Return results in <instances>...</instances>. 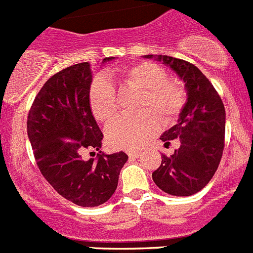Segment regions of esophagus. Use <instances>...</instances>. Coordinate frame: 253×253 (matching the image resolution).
Masks as SVG:
<instances>
[{
	"label": "esophagus",
	"instance_id": "esophagus-1",
	"mask_svg": "<svg viewBox=\"0 0 253 253\" xmlns=\"http://www.w3.org/2000/svg\"><path fill=\"white\" fill-rule=\"evenodd\" d=\"M128 156H129V157H130V158H137V157H139V156H140V152H135V151L129 152Z\"/></svg>",
	"mask_w": 253,
	"mask_h": 253
}]
</instances>
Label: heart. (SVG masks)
<instances>
[{"mask_svg":"<svg viewBox=\"0 0 253 253\" xmlns=\"http://www.w3.org/2000/svg\"><path fill=\"white\" fill-rule=\"evenodd\" d=\"M123 87L139 91L135 116H118L106 126L109 146L115 149L137 151L157 134L160 122L169 125L180 116L187 100L184 84L167 77L166 69L152 62H139L115 72ZM87 101L93 118L107 122L118 110V100L113 84L104 77L91 81Z\"/></svg>","mask_w":253,"mask_h":253,"instance_id":"b5f03b06","label":"heart"}]
</instances>
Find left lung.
Returning a JSON list of instances; mask_svg holds the SVG:
<instances>
[{
  "mask_svg": "<svg viewBox=\"0 0 253 253\" xmlns=\"http://www.w3.org/2000/svg\"><path fill=\"white\" fill-rule=\"evenodd\" d=\"M157 59L184 80L187 102L177 124L161 137L166 146L178 139L180 148L172 156L162 154V163L152 178L169 195L190 196L207 186L218 169L224 151L225 109L211 82L198 67L169 55H158Z\"/></svg>",
  "mask_w": 253,
  "mask_h": 253,
  "instance_id": "1",
  "label": "left lung"
}]
</instances>
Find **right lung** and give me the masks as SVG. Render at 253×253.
<instances>
[{"mask_svg": "<svg viewBox=\"0 0 253 253\" xmlns=\"http://www.w3.org/2000/svg\"><path fill=\"white\" fill-rule=\"evenodd\" d=\"M114 59L113 57L105 60ZM90 64H73L51 76L35 96L28 115V137L42 175L78 207H99L115 193L124 152L105 154L104 138L88 106ZM99 150L84 160V150ZM95 154V152H91Z\"/></svg>", "mask_w": 253, "mask_h": 253, "instance_id": "add662e5", "label": "right lung"}]
</instances>
